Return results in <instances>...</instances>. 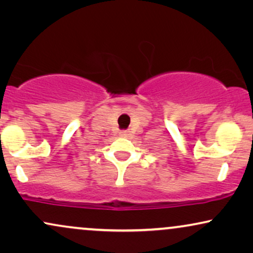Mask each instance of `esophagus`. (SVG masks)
Returning a JSON list of instances; mask_svg holds the SVG:
<instances>
[{
    "label": "esophagus",
    "instance_id": "obj_1",
    "mask_svg": "<svg viewBox=\"0 0 253 253\" xmlns=\"http://www.w3.org/2000/svg\"><path fill=\"white\" fill-rule=\"evenodd\" d=\"M119 135L123 136V137H127L129 135V130H120Z\"/></svg>",
    "mask_w": 253,
    "mask_h": 253
}]
</instances>
